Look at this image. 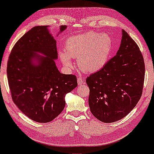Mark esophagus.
I'll use <instances>...</instances> for the list:
<instances>
[{
	"label": "esophagus",
	"mask_w": 154,
	"mask_h": 154,
	"mask_svg": "<svg viewBox=\"0 0 154 154\" xmlns=\"http://www.w3.org/2000/svg\"><path fill=\"white\" fill-rule=\"evenodd\" d=\"M83 79L81 76H79L78 77V83H79V85H82L83 84Z\"/></svg>",
	"instance_id": "34e87169"
}]
</instances>
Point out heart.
<instances>
[{
	"label": "heart",
	"instance_id": "1",
	"mask_svg": "<svg viewBox=\"0 0 154 154\" xmlns=\"http://www.w3.org/2000/svg\"><path fill=\"white\" fill-rule=\"evenodd\" d=\"M112 42L108 34L89 31L68 38L65 50H60L59 57L65 67H72V58L83 72L94 73L106 64L112 50Z\"/></svg>",
	"mask_w": 154,
	"mask_h": 154
}]
</instances>
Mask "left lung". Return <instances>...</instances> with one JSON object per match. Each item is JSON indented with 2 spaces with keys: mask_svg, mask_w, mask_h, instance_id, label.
<instances>
[{
  "mask_svg": "<svg viewBox=\"0 0 154 154\" xmlns=\"http://www.w3.org/2000/svg\"><path fill=\"white\" fill-rule=\"evenodd\" d=\"M144 79L145 63L139 48L122 30V42L115 56L87 78L93 115L104 123L125 117L140 99Z\"/></svg>",
  "mask_w": 154,
  "mask_h": 154,
  "instance_id": "8db88e82",
  "label": "left lung"
}]
</instances>
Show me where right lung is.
Instances as JSON below:
<instances>
[{
	"label": "right lung",
	"mask_w": 154,
	"mask_h": 154,
	"mask_svg": "<svg viewBox=\"0 0 154 154\" xmlns=\"http://www.w3.org/2000/svg\"><path fill=\"white\" fill-rule=\"evenodd\" d=\"M48 27L37 26L26 32L12 48L7 68L14 102L39 123L55 119L64 109L65 95L78 85L75 75L61 74L57 69V42ZM66 28L60 26L59 32Z\"/></svg>",
	"instance_id": "obj_1"
}]
</instances>
